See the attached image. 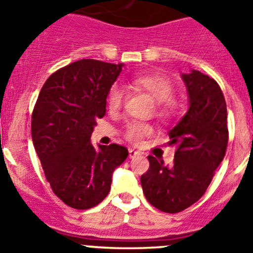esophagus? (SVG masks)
Wrapping results in <instances>:
<instances>
[{
  "label": "esophagus",
  "instance_id": "esophagus-1",
  "mask_svg": "<svg viewBox=\"0 0 253 253\" xmlns=\"http://www.w3.org/2000/svg\"><path fill=\"white\" fill-rule=\"evenodd\" d=\"M140 152L135 151V149L133 148H129V158H134V157H137V156H139Z\"/></svg>",
  "mask_w": 253,
  "mask_h": 253
}]
</instances>
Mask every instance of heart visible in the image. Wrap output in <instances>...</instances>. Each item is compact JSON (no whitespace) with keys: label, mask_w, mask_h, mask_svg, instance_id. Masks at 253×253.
<instances>
[{"label":"heart","mask_w":253,"mask_h":253,"mask_svg":"<svg viewBox=\"0 0 253 253\" xmlns=\"http://www.w3.org/2000/svg\"><path fill=\"white\" fill-rule=\"evenodd\" d=\"M130 84L138 90L148 93L156 101V115L160 119H171L172 116L175 115L177 110V104L172 99L173 86L166 77L160 75H138L131 78ZM123 101H124V92L122 87L118 84L111 86L106 97L107 109L111 113H116L122 109ZM151 133V125L146 123L133 122L126 125L125 138L130 143H138L144 135H148Z\"/></svg>","instance_id":"b5f03b06"}]
</instances>
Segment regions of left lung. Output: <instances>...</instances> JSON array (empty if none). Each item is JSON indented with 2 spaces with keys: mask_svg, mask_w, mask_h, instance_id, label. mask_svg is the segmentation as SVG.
Masks as SVG:
<instances>
[{
  "mask_svg": "<svg viewBox=\"0 0 253 253\" xmlns=\"http://www.w3.org/2000/svg\"><path fill=\"white\" fill-rule=\"evenodd\" d=\"M181 78L189 110L169 131L173 163L166 166L148 156L149 169L140 177L149 204L165 213L182 211L204 195L228 144L227 105L219 84L195 69Z\"/></svg>",
  "mask_w": 253,
  "mask_h": 253,
  "instance_id": "left-lung-1",
  "label": "left lung"
}]
</instances>
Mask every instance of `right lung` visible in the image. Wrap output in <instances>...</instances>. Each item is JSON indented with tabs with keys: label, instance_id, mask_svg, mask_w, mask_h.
<instances>
[{
	"label": "right lung",
	"instance_id": "right-lung-1",
	"mask_svg": "<svg viewBox=\"0 0 253 253\" xmlns=\"http://www.w3.org/2000/svg\"><path fill=\"white\" fill-rule=\"evenodd\" d=\"M123 66L77 60L53 73L38 96L31 116L34 148L53 193L75 209L100 204L110 191L114 169L128 157L119 144L95 148L91 143Z\"/></svg>",
	"mask_w": 253,
	"mask_h": 253
}]
</instances>
